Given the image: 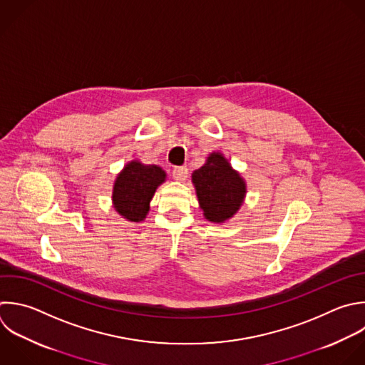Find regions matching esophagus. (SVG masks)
<instances>
[{
    "label": "esophagus",
    "mask_w": 365,
    "mask_h": 365,
    "mask_svg": "<svg viewBox=\"0 0 365 365\" xmlns=\"http://www.w3.org/2000/svg\"><path fill=\"white\" fill-rule=\"evenodd\" d=\"M173 177L177 181H184L188 177V168L187 167H174Z\"/></svg>",
    "instance_id": "obj_1"
}]
</instances>
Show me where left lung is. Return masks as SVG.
I'll list each match as a JSON object with an SVG mask.
<instances>
[{"label":"left lung","instance_id":"1","mask_svg":"<svg viewBox=\"0 0 365 365\" xmlns=\"http://www.w3.org/2000/svg\"><path fill=\"white\" fill-rule=\"evenodd\" d=\"M191 177L200 207L208 221L225 222L242 205L245 181L221 153H211L205 164Z\"/></svg>","mask_w":365,"mask_h":365}]
</instances>
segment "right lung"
<instances>
[{"mask_svg": "<svg viewBox=\"0 0 365 365\" xmlns=\"http://www.w3.org/2000/svg\"><path fill=\"white\" fill-rule=\"evenodd\" d=\"M165 178V171L158 165H145L140 161L128 163L114 182L113 204L115 211L128 221H143L150 211V201L155 190Z\"/></svg>", "mask_w": 365, "mask_h": 365, "instance_id": "add662e5", "label": "right lung"}]
</instances>
